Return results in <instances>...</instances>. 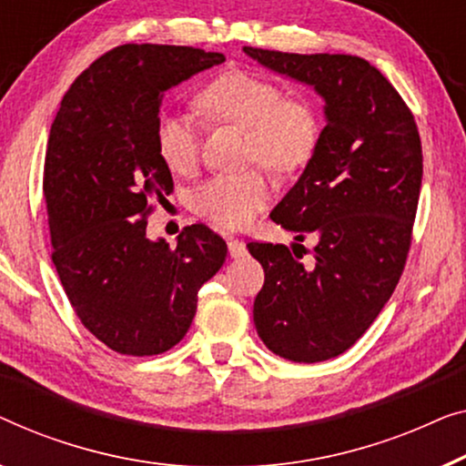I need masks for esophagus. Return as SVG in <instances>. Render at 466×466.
Returning a JSON list of instances; mask_svg holds the SVG:
<instances>
[{
  "label": "esophagus",
  "instance_id": "1",
  "mask_svg": "<svg viewBox=\"0 0 466 466\" xmlns=\"http://www.w3.org/2000/svg\"><path fill=\"white\" fill-rule=\"evenodd\" d=\"M228 251H230L232 258H242V255L247 253V247H245V242H242V240L230 238V240H228Z\"/></svg>",
  "mask_w": 466,
  "mask_h": 466
}]
</instances>
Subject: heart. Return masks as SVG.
I'll return each mask as SVG.
<instances>
[{"mask_svg":"<svg viewBox=\"0 0 466 466\" xmlns=\"http://www.w3.org/2000/svg\"><path fill=\"white\" fill-rule=\"evenodd\" d=\"M198 105L219 122L247 130V160L291 173L310 162L320 141L317 105L304 95H285L280 84L253 71L234 69L208 82ZM156 152L173 173L186 175L200 158V128L187 114H162L156 122ZM272 194L259 167L213 175L189 194L198 218L221 228H242Z\"/></svg>","mask_w":466,"mask_h":466,"instance_id":"heart-1","label":"heart"}]
</instances>
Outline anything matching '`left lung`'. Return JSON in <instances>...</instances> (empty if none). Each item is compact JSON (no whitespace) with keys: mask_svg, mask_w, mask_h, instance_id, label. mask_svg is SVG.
<instances>
[{"mask_svg":"<svg viewBox=\"0 0 466 466\" xmlns=\"http://www.w3.org/2000/svg\"><path fill=\"white\" fill-rule=\"evenodd\" d=\"M245 52L325 99L317 152L270 213L299 242L319 236L312 264H301V245L247 248L266 274L253 304L261 342L287 361H327L370 329L401 279L422 186L420 133L401 95L361 56Z\"/></svg>","mask_w":466,"mask_h":466,"instance_id":"1","label":"left lung"}]
</instances>
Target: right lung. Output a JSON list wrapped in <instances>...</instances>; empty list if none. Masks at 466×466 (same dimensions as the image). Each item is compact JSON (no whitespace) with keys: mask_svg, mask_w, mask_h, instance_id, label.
I'll list each match as a JSON object with an SVG mask.
<instances>
[{"mask_svg":"<svg viewBox=\"0 0 466 466\" xmlns=\"http://www.w3.org/2000/svg\"><path fill=\"white\" fill-rule=\"evenodd\" d=\"M226 61L192 46L124 44L82 71L52 122L44 200L52 264L82 325L107 349L152 357L186 336L200 287L228 245L205 224L177 247L146 236L173 177L156 152V122L170 86Z\"/></svg>","mask_w":466,"mask_h":466,"instance_id":"1","label":"right lung"}]
</instances>
